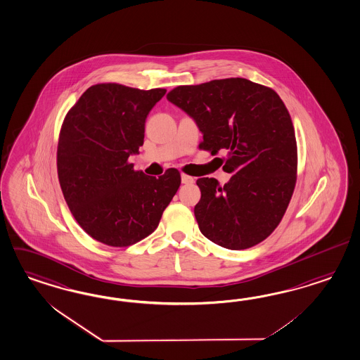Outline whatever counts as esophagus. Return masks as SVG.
<instances>
[{"label":"esophagus","mask_w":360,"mask_h":360,"mask_svg":"<svg viewBox=\"0 0 360 360\" xmlns=\"http://www.w3.org/2000/svg\"><path fill=\"white\" fill-rule=\"evenodd\" d=\"M181 183L183 184H192V183H195V179L192 176L181 175Z\"/></svg>","instance_id":"obj_1"}]
</instances>
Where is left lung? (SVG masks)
I'll return each mask as SVG.
<instances>
[{"instance_id":"left-lung-1","label":"left lung","mask_w":360,"mask_h":360,"mask_svg":"<svg viewBox=\"0 0 360 360\" xmlns=\"http://www.w3.org/2000/svg\"><path fill=\"white\" fill-rule=\"evenodd\" d=\"M167 100L195 120L204 138L200 148L226 153L221 165L233 175L224 186L213 177L197 180L200 231L229 250L264 240L284 216L297 177L295 129L278 93L231 77L180 85Z\"/></svg>"}]
</instances>
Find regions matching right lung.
Here are the masks:
<instances>
[{
    "instance_id": "obj_1",
    "label": "right lung",
    "mask_w": 360,
    "mask_h": 360,
    "mask_svg": "<svg viewBox=\"0 0 360 360\" xmlns=\"http://www.w3.org/2000/svg\"><path fill=\"white\" fill-rule=\"evenodd\" d=\"M165 92L96 84L63 121L56 158L63 195L82 230L103 245L131 246L150 236L180 186L176 168L156 179L129 162Z\"/></svg>"
}]
</instances>
